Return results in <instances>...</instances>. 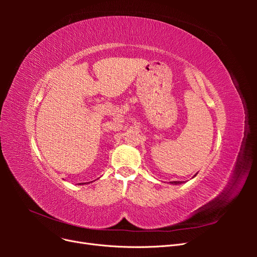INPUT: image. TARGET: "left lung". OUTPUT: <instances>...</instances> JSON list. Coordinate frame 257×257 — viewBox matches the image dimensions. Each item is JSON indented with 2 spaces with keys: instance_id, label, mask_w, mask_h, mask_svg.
Segmentation results:
<instances>
[{
  "instance_id": "1",
  "label": "left lung",
  "mask_w": 257,
  "mask_h": 257,
  "mask_svg": "<svg viewBox=\"0 0 257 257\" xmlns=\"http://www.w3.org/2000/svg\"><path fill=\"white\" fill-rule=\"evenodd\" d=\"M195 176H196V175H195ZM195 176H194V177H195ZM170 183H172V184H181V183H183V182H182V181H172Z\"/></svg>"
}]
</instances>
